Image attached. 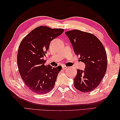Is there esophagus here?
<instances>
[{
    "instance_id": "esophagus-1",
    "label": "esophagus",
    "mask_w": 120,
    "mask_h": 120,
    "mask_svg": "<svg viewBox=\"0 0 120 120\" xmlns=\"http://www.w3.org/2000/svg\"><path fill=\"white\" fill-rule=\"evenodd\" d=\"M62 68L63 70H65L67 69V68H68V67H66V66H62Z\"/></svg>"
}]
</instances>
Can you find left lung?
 <instances>
[{"label":"left lung","mask_w":120,"mask_h":120,"mask_svg":"<svg viewBox=\"0 0 120 120\" xmlns=\"http://www.w3.org/2000/svg\"><path fill=\"white\" fill-rule=\"evenodd\" d=\"M75 55L85 63V70L77 69L74 86L82 92H89L98 87L107 68V57L100 40L93 34L79 30L65 32Z\"/></svg>","instance_id":"obj_1"}]
</instances>
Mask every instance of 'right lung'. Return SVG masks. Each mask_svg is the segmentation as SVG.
Here are the masks:
<instances>
[{"label":"right lung","instance_id":"obj_1","mask_svg":"<svg viewBox=\"0 0 120 120\" xmlns=\"http://www.w3.org/2000/svg\"><path fill=\"white\" fill-rule=\"evenodd\" d=\"M64 31L39 26L32 30L20 43L17 62L19 74L30 90L38 94L49 92L55 85L62 67L45 65L43 57L49 49L50 42Z\"/></svg>","mask_w":120,"mask_h":120}]
</instances>
